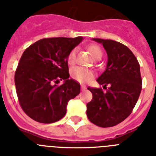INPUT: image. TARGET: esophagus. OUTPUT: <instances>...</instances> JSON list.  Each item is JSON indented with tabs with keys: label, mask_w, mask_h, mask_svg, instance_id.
<instances>
[{
	"label": "esophagus",
	"mask_w": 156,
	"mask_h": 156,
	"mask_svg": "<svg viewBox=\"0 0 156 156\" xmlns=\"http://www.w3.org/2000/svg\"><path fill=\"white\" fill-rule=\"evenodd\" d=\"M81 89H82V90H85L86 89H87V87H86V86H82V87H81Z\"/></svg>",
	"instance_id": "esophagus-1"
}]
</instances>
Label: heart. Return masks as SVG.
<instances>
[{"label": "heart", "mask_w": 156, "mask_h": 156, "mask_svg": "<svg viewBox=\"0 0 156 156\" xmlns=\"http://www.w3.org/2000/svg\"><path fill=\"white\" fill-rule=\"evenodd\" d=\"M89 50L90 51L93 57L95 59H97L102 56V51L100 48V47H98L96 45H91V46H90ZM76 53H77V50L76 49H73L69 52L68 58H67V61H68L69 64L72 65V64L75 62ZM71 76L73 77V79H75V80H77L79 83H87V82H89L90 79H92V78L94 77V73L90 69L78 66V67H74V68L72 69Z\"/></svg>", "instance_id": "1"}]
</instances>
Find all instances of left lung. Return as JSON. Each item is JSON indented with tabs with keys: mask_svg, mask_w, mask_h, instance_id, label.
Listing matches in <instances>:
<instances>
[{
	"mask_svg": "<svg viewBox=\"0 0 156 156\" xmlns=\"http://www.w3.org/2000/svg\"><path fill=\"white\" fill-rule=\"evenodd\" d=\"M101 44L108 54L105 70L97 78L100 85L109 87L87 89L93 98L87 104V116L100 127H112L121 123L133 111L142 90L140 66L126 45L112 40L92 39Z\"/></svg>",
	"mask_w": 156,
	"mask_h": 156,
	"instance_id": "obj_1",
	"label": "left lung"
}]
</instances>
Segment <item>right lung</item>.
I'll return each instance as SVG.
<instances>
[{
	"mask_svg": "<svg viewBox=\"0 0 156 156\" xmlns=\"http://www.w3.org/2000/svg\"><path fill=\"white\" fill-rule=\"evenodd\" d=\"M83 37L46 38L27 48L14 76L16 92L25 113L40 123H53L65 116L70 100L80 93V84L69 79L67 58ZM64 80V83H55Z\"/></svg>",
	"mask_w": 156,
	"mask_h": 156,
	"instance_id": "add662e5",
	"label": "right lung"
}]
</instances>
